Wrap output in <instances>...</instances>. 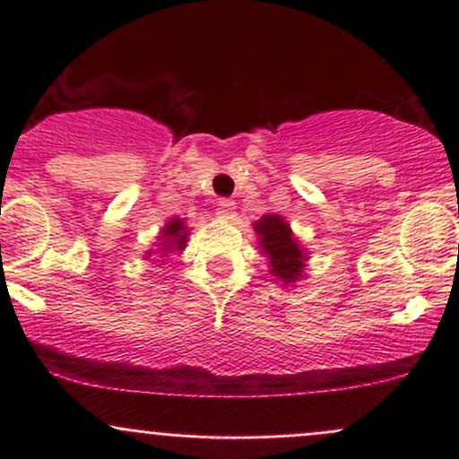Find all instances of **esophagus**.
<instances>
[{"mask_svg": "<svg viewBox=\"0 0 459 459\" xmlns=\"http://www.w3.org/2000/svg\"><path fill=\"white\" fill-rule=\"evenodd\" d=\"M215 212H217V217H220V220H233V217H235V204L229 202V200H221L220 204H217Z\"/></svg>", "mask_w": 459, "mask_h": 459, "instance_id": "obj_1", "label": "esophagus"}]
</instances>
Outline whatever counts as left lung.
Masks as SVG:
<instances>
[{
  "label": "left lung",
  "instance_id": "left-lung-1",
  "mask_svg": "<svg viewBox=\"0 0 459 459\" xmlns=\"http://www.w3.org/2000/svg\"><path fill=\"white\" fill-rule=\"evenodd\" d=\"M262 251L268 255L273 275L281 281H295L304 268V255L293 239L289 224L280 215H264L255 224Z\"/></svg>",
  "mask_w": 459,
  "mask_h": 459
}]
</instances>
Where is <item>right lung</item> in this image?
<instances>
[{"label": "right lung", "mask_w": 459, "mask_h": 459, "mask_svg": "<svg viewBox=\"0 0 459 459\" xmlns=\"http://www.w3.org/2000/svg\"><path fill=\"white\" fill-rule=\"evenodd\" d=\"M186 229H184V221L182 220H170L169 224L164 226V230H161V238H164V255L166 251H173V248H178V251H182L184 244H186Z\"/></svg>", "instance_id": "add662e5"}]
</instances>
